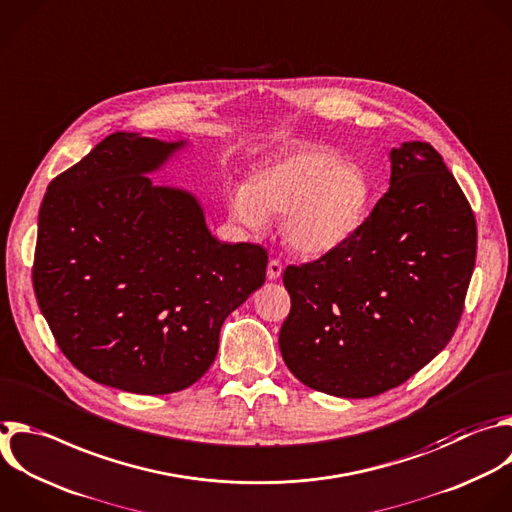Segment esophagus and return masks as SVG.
<instances>
[{"label": "esophagus", "instance_id": "obj_1", "mask_svg": "<svg viewBox=\"0 0 512 512\" xmlns=\"http://www.w3.org/2000/svg\"><path fill=\"white\" fill-rule=\"evenodd\" d=\"M283 273V265H281V261L279 259H271L269 263H267V279H277L279 275Z\"/></svg>", "mask_w": 512, "mask_h": 512}]
</instances>
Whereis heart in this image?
I'll list each match as a JSON object with an SVG mask.
<instances>
[{"mask_svg":"<svg viewBox=\"0 0 512 512\" xmlns=\"http://www.w3.org/2000/svg\"><path fill=\"white\" fill-rule=\"evenodd\" d=\"M370 197L362 166L325 148L303 146L257 168L243 189L229 195V213L251 229L281 215L285 243L305 257H319L360 231Z\"/></svg>","mask_w":512,"mask_h":512,"instance_id":"b5f03b06","label":"heart"}]
</instances>
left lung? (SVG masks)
I'll return each instance as SVG.
<instances>
[{"mask_svg": "<svg viewBox=\"0 0 512 512\" xmlns=\"http://www.w3.org/2000/svg\"><path fill=\"white\" fill-rule=\"evenodd\" d=\"M390 160V189L360 231L283 271V362L305 386L339 398L384 394L438 356L474 269L476 221L438 150L404 142Z\"/></svg>", "mask_w": 512, "mask_h": 512, "instance_id": "8db88e82", "label": "left lung"}]
</instances>
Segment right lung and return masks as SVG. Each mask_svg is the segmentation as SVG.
Here are the masks:
<instances>
[{"label": "right lung", "instance_id": "obj_1", "mask_svg": "<svg viewBox=\"0 0 512 512\" xmlns=\"http://www.w3.org/2000/svg\"><path fill=\"white\" fill-rule=\"evenodd\" d=\"M185 144L114 132L40 207L32 279L56 344L90 380L132 394L193 386L227 315L265 281L261 245L217 241L189 191L146 177Z\"/></svg>", "mask_w": 512, "mask_h": 512}]
</instances>
